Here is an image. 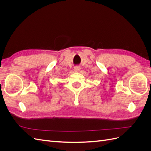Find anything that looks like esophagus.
I'll use <instances>...</instances> for the list:
<instances>
[{
	"label": "esophagus",
	"mask_w": 151,
	"mask_h": 151,
	"mask_svg": "<svg viewBox=\"0 0 151 151\" xmlns=\"http://www.w3.org/2000/svg\"><path fill=\"white\" fill-rule=\"evenodd\" d=\"M80 69H81V68H80V67H79V66H76L75 67H74V71L75 72H79V70H80Z\"/></svg>",
	"instance_id": "34e87169"
}]
</instances>
